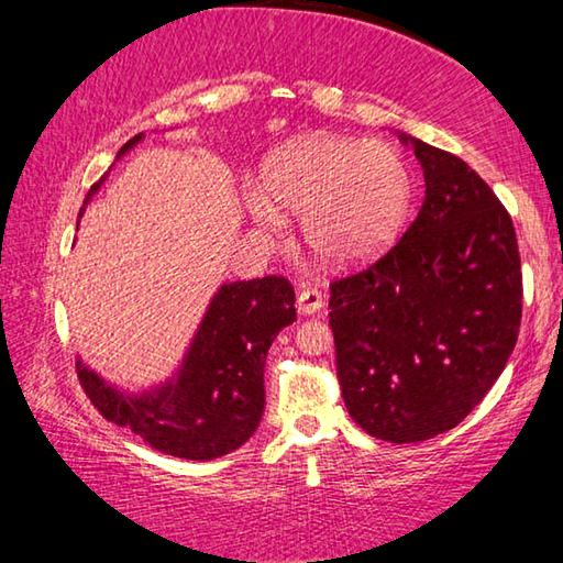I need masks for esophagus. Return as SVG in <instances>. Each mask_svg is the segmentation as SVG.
<instances>
[{"label":"esophagus","mask_w":563,"mask_h":563,"mask_svg":"<svg viewBox=\"0 0 563 563\" xmlns=\"http://www.w3.org/2000/svg\"><path fill=\"white\" fill-rule=\"evenodd\" d=\"M322 305H325V298H322V292L318 288H312V285L298 292V310L302 316H316Z\"/></svg>","instance_id":"obj_1"}]
</instances>
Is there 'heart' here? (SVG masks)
Here are the masks:
<instances>
[{"label":"heart","mask_w":563,"mask_h":563,"mask_svg":"<svg viewBox=\"0 0 563 563\" xmlns=\"http://www.w3.org/2000/svg\"><path fill=\"white\" fill-rule=\"evenodd\" d=\"M263 187L243 186L255 221L278 225L285 208L300 218L305 243L328 263H360L402 228L412 178L393 146L347 136H305L268 158Z\"/></svg>","instance_id":"1"}]
</instances>
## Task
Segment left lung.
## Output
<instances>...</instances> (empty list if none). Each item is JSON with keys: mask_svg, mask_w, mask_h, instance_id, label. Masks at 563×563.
<instances>
[{"mask_svg": "<svg viewBox=\"0 0 563 563\" xmlns=\"http://www.w3.org/2000/svg\"><path fill=\"white\" fill-rule=\"evenodd\" d=\"M424 203L405 235L330 283L338 383L377 440L454 430L497 383L519 338L521 258L507 208L476 170L424 141Z\"/></svg>", "mask_w": 563, "mask_h": 563, "instance_id": "left-lung-1", "label": "left lung"}]
</instances>
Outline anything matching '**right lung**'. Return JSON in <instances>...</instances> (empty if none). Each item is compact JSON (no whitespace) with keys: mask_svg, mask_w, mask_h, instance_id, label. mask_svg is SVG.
I'll list each match as a JSON object with an SVG mask.
<instances>
[{"mask_svg":"<svg viewBox=\"0 0 563 563\" xmlns=\"http://www.w3.org/2000/svg\"><path fill=\"white\" fill-rule=\"evenodd\" d=\"M139 139L133 136L119 154ZM97 188L99 184L91 186L84 206ZM292 302L290 280L278 275L223 285L178 377L156 393L123 397L81 362H76V375L91 405L109 422L129 427L151 450L194 462L216 460L258 430L265 355L275 335L295 320Z\"/></svg>","mask_w":563,"mask_h":563,"instance_id":"right-lung-1","label":"right lung"}]
</instances>
